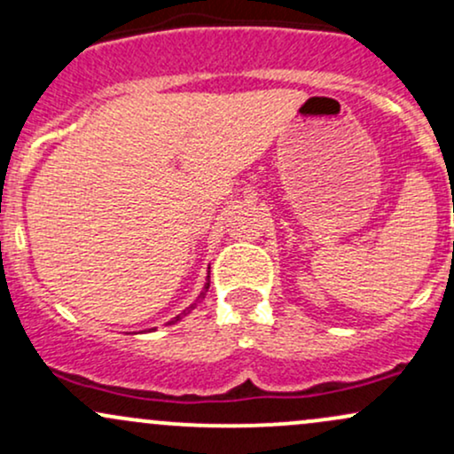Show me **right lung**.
<instances>
[{"instance_id": "add662e5", "label": "right lung", "mask_w": 454, "mask_h": 454, "mask_svg": "<svg viewBox=\"0 0 454 454\" xmlns=\"http://www.w3.org/2000/svg\"><path fill=\"white\" fill-rule=\"evenodd\" d=\"M209 284H211V279H209V275H207V281H205V286H202L200 294H198V299L194 301V303H192L190 307H187V309H185V311H181V314H179V316H175V317H173V320H170V322H166V325H175V322H179V320H181V317H185L187 314H192V309H194V307H196L198 303H200V301H202V299H205V296H207V293H209Z\"/></svg>"}]
</instances>
